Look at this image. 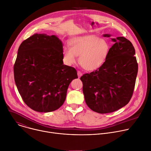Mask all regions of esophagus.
Listing matches in <instances>:
<instances>
[{
    "label": "esophagus",
    "mask_w": 151,
    "mask_h": 151,
    "mask_svg": "<svg viewBox=\"0 0 151 151\" xmlns=\"http://www.w3.org/2000/svg\"><path fill=\"white\" fill-rule=\"evenodd\" d=\"M77 75H78V77L80 78V77L82 76V73H81L80 71H77Z\"/></svg>",
    "instance_id": "1"
}]
</instances>
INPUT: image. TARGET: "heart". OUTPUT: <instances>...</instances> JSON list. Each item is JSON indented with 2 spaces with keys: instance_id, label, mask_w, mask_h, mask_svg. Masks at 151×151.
I'll list each match as a JSON object with an SVG mask.
<instances>
[{
  "instance_id": "obj_1",
  "label": "heart",
  "mask_w": 151,
  "mask_h": 151,
  "mask_svg": "<svg viewBox=\"0 0 151 151\" xmlns=\"http://www.w3.org/2000/svg\"><path fill=\"white\" fill-rule=\"evenodd\" d=\"M70 48L63 49V57L68 65L76 62L79 57V63L85 70L93 71L98 70L106 61L110 50L109 42L94 36L76 37L70 40Z\"/></svg>"
}]
</instances>
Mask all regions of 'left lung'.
I'll return each mask as SVG.
<instances>
[{"mask_svg":"<svg viewBox=\"0 0 151 151\" xmlns=\"http://www.w3.org/2000/svg\"><path fill=\"white\" fill-rule=\"evenodd\" d=\"M110 37V34H104ZM114 44L104 65L97 70L83 74V92L87 106L99 113L115 111L131 98L138 72L134 47L125 37L111 38Z\"/></svg>","mask_w":151,"mask_h":151,"instance_id":"left-lung-1","label":"left lung"}]
</instances>
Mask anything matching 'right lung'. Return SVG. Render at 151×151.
Returning a JSON list of instances; mask_svg holds the SVG:
<instances>
[{
	"label": "right lung",
	"mask_w": 151,
	"mask_h": 151,
	"mask_svg": "<svg viewBox=\"0 0 151 151\" xmlns=\"http://www.w3.org/2000/svg\"><path fill=\"white\" fill-rule=\"evenodd\" d=\"M63 44L56 35H33L20 44L14 66L15 85L25 104L38 112L62 106L77 71L63 62Z\"/></svg>",
	"instance_id": "1"
}]
</instances>
